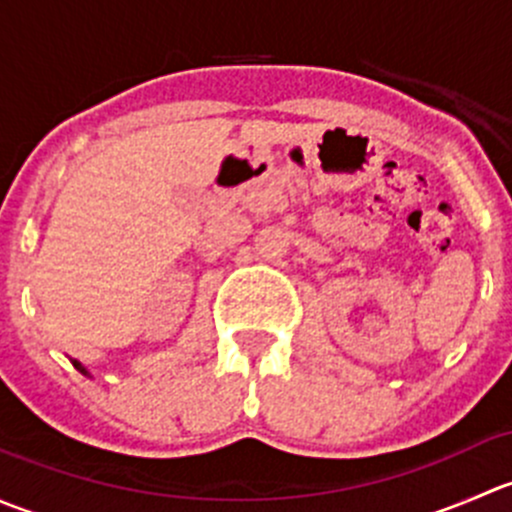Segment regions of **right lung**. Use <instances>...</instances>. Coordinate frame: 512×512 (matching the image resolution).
I'll return each mask as SVG.
<instances>
[{"label":"right lung","instance_id":"obj_1","mask_svg":"<svg viewBox=\"0 0 512 512\" xmlns=\"http://www.w3.org/2000/svg\"><path fill=\"white\" fill-rule=\"evenodd\" d=\"M71 364H74V366H76V369H79V371H81V374H84V376H91V371H89V369H86V366H84V364H81V361L71 359Z\"/></svg>","mask_w":512,"mask_h":512}]
</instances>
